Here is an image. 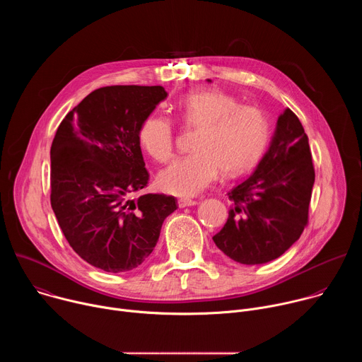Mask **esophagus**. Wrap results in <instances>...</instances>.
Returning a JSON list of instances; mask_svg holds the SVG:
<instances>
[{"label":"esophagus","instance_id":"1","mask_svg":"<svg viewBox=\"0 0 362 362\" xmlns=\"http://www.w3.org/2000/svg\"><path fill=\"white\" fill-rule=\"evenodd\" d=\"M179 208H186V206H194L197 204V200H192V199H179L177 200Z\"/></svg>","mask_w":362,"mask_h":362}]
</instances>
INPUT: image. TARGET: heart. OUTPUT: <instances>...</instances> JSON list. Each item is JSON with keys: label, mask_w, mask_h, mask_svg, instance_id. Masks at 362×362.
<instances>
[{"label": "heart", "mask_w": 362, "mask_h": 362, "mask_svg": "<svg viewBox=\"0 0 362 362\" xmlns=\"http://www.w3.org/2000/svg\"><path fill=\"white\" fill-rule=\"evenodd\" d=\"M179 116L199 133L192 143L193 153L159 175L160 189L170 194L196 196L219 177L221 170L226 177L245 173L261 159L269 139L267 115L256 106L239 105L221 90L186 94L179 101ZM139 139L156 162L173 159L175 129L168 117H146Z\"/></svg>", "instance_id": "1"}]
</instances>
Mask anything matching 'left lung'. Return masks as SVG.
Segmentation results:
<instances>
[{
	"label": "left lung",
	"mask_w": 362,
	"mask_h": 362,
	"mask_svg": "<svg viewBox=\"0 0 362 362\" xmlns=\"http://www.w3.org/2000/svg\"><path fill=\"white\" fill-rule=\"evenodd\" d=\"M314 182L308 136L295 113L285 109L255 172L228 192L232 208L214 242L243 265L276 259L299 239L308 223Z\"/></svg>",
	"instance_id": "8db88e82"
}]
</instances>
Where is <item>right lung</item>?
Here are the masks:
<instances>
[{
    "instance_id": "1",
    "label": "right lung",
    "mask_w": 362,
    "mask_h": 362,
    "mask_svg": "<svg viewBox=\"0 0 362 362\" xmlns=\"http://www.w3.org/2000/svg\"><path fill=\"white\" fill-rule=\"evenodd\" d=\"M168 97L162 86H109L90 93L51 144V208L73 250L94 268L127 272L156 246L177 209L147 186L139 130Z\"/></svg>"
}]
</instances>
